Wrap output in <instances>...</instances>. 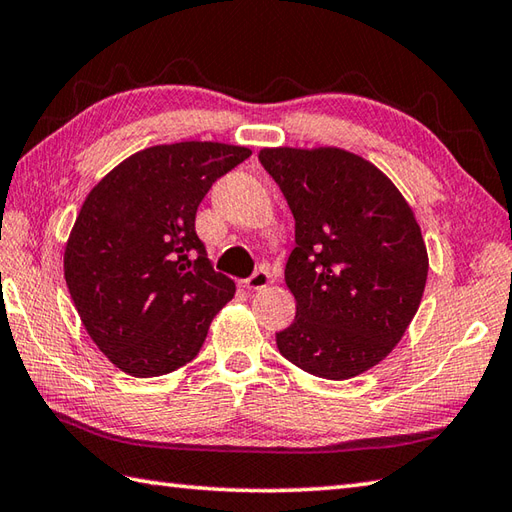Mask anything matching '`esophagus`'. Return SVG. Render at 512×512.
Here are the masks:
<instances>
[{"mask_svg":"<svg viewBox=\"0 0 512 512\" xmlns=\"http://www.w3.org/2000/svg\"><path fill=\"white\" fill-rule=\"evenodd\" d=\"M270 284V275L266 273V270H255L253 275H250L246 282H244V286L248 288V290H262V288H266Z\"/></svg>","mask_w":512,"mask_h":512,"instance_id":"esophagus-1","label":"esophagus"}]
</instances>
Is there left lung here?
<instances>
[{
  "label": "left lung",
  "instance_id": "8db88e82",
  "mask_svg": "<svg viewBox=\"0 0 512 512\" xmlns=\"http://www.w3.org/2000/svg\"><path fill=\"white\" fill-rule=\"evenodd\" d=\"M259 162L295 217L286 286L295 322L277 333L288 362L324 379L377 366L413 322L428 253L413 208L364 157L344 148H262Z\"/></svg>",
  "mask_w": 512,
  "mask_h": 512
}]
</instances>
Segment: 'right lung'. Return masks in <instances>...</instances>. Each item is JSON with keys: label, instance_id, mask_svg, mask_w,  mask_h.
<instances>
[{"label": "right lung", "instance_id": "right-lung-1", "mask_svg": "<svg viewBox=\"0 0 512 512\" xmlns=\"http://www.w3.org/2000/svg\"><path fill=\"white\" fill-rule=\"evenodd\" d=\"M253 150L179 142L139 150L84 199L64 250V277L97 348L133 377L195 359L235 295L195 233L204 195Z\"/></svg>", "mask_w": 512, "mask_h": 512}]
</instances>
